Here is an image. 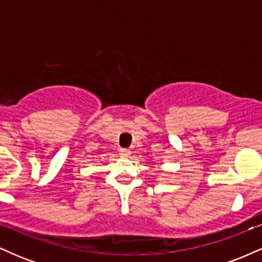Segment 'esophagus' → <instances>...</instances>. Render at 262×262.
I'll list each match as a JSON object with an SVG mask.
<instances>
[{
  "instance_id": "34e87169",
  "label": "esophagus",
  "mask_w": 262,
  "mask_h": 262,
  "mask_svg": "<svg viewBox=\"0 0 262 262\" xmlns=\"http://www.w3.org/2000/svg\"><path fill=\"white\" fill-rule=\"evenodd\" d=\"M119 154H121V156H123V158H128V156L130 155V150H129V149H121V150H119Z\"/></svg>"
}]
</instances>
